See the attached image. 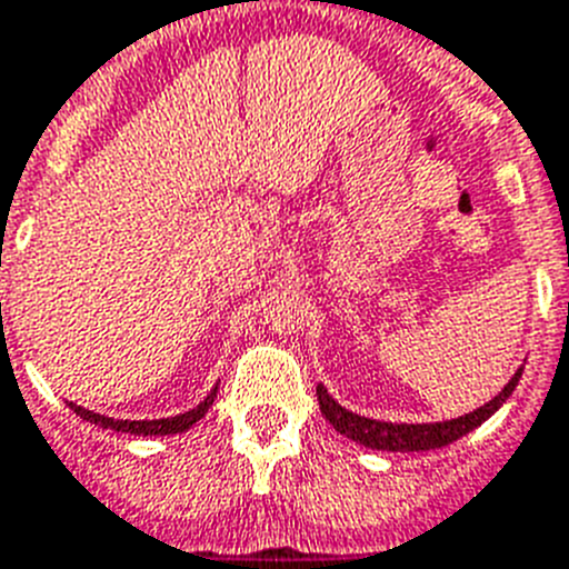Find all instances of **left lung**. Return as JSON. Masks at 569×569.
Wrapping results in <instances>:
<instances>
[{
	"label": "left lung",
	"mask_w": 569,
	"mask_h": 569,
	"mask_svg": "<svg viewBox=\"0 0 569 569\" xmlns=\"http://www.w3.org/2000/svg\"><path fill=\"white\" fill-rule=\"evenodd\" d=\"M520 373L509 379L503 390H500L491 402H486L483 408L471 410L466 417L446 419V422H379V419L358 417L352 410L341 408V405L327 393L323 385H318V405H321V413L329 419V425L336 428L338 433L350 437L352 442L365 448H373V451H431V448L451 446L455 439L466 437L469 431H475L477 425H483L486 419L500 408V405L512 396L515 385H518Z\"/></svg>",
	"instance_id": "obj_1"
}]
</instances>
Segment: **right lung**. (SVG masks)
<instances>
[{
	"instance_id": "add662e5",
	"label": "right lung",
	"mask_w": 569,
	"mask_h": 569,
	"mask_svg": "<svg viewBox=\"0 0 569 569\" xmlns=\"http://www.w3.org/2000/svg\"><path fill=\"white\" fill-rule=\"evenodd\" d=\"M213 396H217V388L204 396V402L196 405L193 410H188V413H179V417H170V419H112V417H103V413H94V410L80 408V405H74V402H69V408L74 410L80 419H86V422L98 425V428H109V431L136 433V437H170V433L188 431L190 425L199 422V419L208 413V408L213 405Z\"/></svg>"
}]
</instances>
